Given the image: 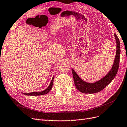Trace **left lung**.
<instances>
[{"instance_id": "left-lung-1", "label": "left lung", "mask_w": 127, "mask_h": 127, "mask_svg": "<svg viewBox=\"0 0 127 127\" xmlns=\"http://www.w3.org/2000/svg\"><path fill=\"white\" fill-rule=\"evenodd\" d=\"M114 36L116 42V52L115 60L112 69L105 77L95 83H88V82L82 80L78 76L76 72L73 69H71L75 85L79 91L84 94L97 93V92L103 90L106 86H107L111 83L115 77L119 69L121 50L119 39L115 33L114 34Z\"/></svg>"}]
</instances>
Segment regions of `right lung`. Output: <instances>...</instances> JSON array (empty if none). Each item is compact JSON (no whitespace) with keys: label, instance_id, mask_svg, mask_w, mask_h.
Returning <instances> with one entry per match:
<instances>
[{"label":"right lung","instance_id":"obj_1","mask_svg":"<svg viewBox=\"0 0 127 127\" xmlns=\"http://www.w3.org/2000/svg\"><path fill=\"white\" fill-rule=\"evenodd\" d=\"M53 79H54V77H53L50 85L47 87V89H45V90L42 91H40V92H30V93H23V94H24L25 95H45V94H47L49 92H50L51 89H52L53 83Z\"/></svg>","mask_w":127,"mask_h":127}]
</instances>
